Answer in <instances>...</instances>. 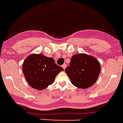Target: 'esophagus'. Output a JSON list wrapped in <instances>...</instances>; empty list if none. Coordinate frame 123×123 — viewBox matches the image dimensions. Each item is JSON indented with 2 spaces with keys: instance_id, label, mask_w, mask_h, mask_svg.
Returning <instances> with one entry per match:
<instances>
[{
  "instance_id": "obj_1",
  "label": "esophagus",
  "mask_w": 123,
  "mask_h": 123,
  "mask_svg": "<svg viewBox=\"0 0 123 123\" xmlns=\"http://www.w3.org/2000/svg\"><path fill=\"white\" fill-rule=\"evenodd\" d=\"M62 67L63 68V69H65V68H66V64H62Z\"/></svg>"
}]
</instances>
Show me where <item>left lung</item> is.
Segmentation results:
<instances>
[{
	"mask_svg": "<svg viewBox=\"0 0 123 123\" xmlns=\"http://www.w3.org/2000/svg\"><path fill=\"white\" fill-rule=\"evenodd\" d=\"M100 70V64L95 58L81 53L72 56L65 72L74 86L85 89L96 82Z\"/></svg>",
	"mask_w": 123,
	"mask_h": 123,
	"instance_id": "1",
	"label": "left lung"
}]
</instances>
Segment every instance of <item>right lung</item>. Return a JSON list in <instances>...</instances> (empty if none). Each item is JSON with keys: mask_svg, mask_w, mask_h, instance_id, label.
<instances>
[{"mask_svg": "<svg viewBox=\"0 0 123 123\" xmlns=\"http://www.w3.org/2000/svg\"><path fill=\"white\" fill-rule=\"evenodd\" d=\"M23 73L30 86L39 90L46 88L53 83L55 77L64 69L55 63L53 58L43 54H32L26 58Z\"/></svg>", "mask_w": 123, "mask_h": 123, "instance_id": "obj_1", "label": "right lung"}]
</instances>
